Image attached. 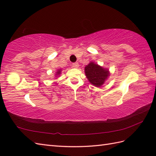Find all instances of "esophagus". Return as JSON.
Here are the masks:
<instances>
[{"mask_svg":"<svg viewBox=\"0 0 156 156\" xmlns=\"http://www.w3.org/2000/svg\"><path fill=\"white\" fill-rule=\"evenodd\" d=\"M72 67L74 68H78V67H79L78 63H74V64H72Z\"/></svg>","mask_w":156,"mask_h":156,"instance_id":"esophagus-1","label":"esophagus"}]
</instances>
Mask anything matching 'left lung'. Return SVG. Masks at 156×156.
<instances>
[{
    "mask_svg": "<svg viewBox=\"0 0 156 156\" xmlns=\"http://www.w3.org/2000/svg\"><path fill=\"white\" fill-rule=\"evenodd\" d=\"M84 72L90 83L98 88L101 87L110 76L108 68L102 67L94 62H90L85 66Z\"/></svg>",
    "mask_w": 156,
    "mask_h": 156,
    "instance_id": "1",
    "label": "left lung"
}]
</instances>
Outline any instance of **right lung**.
<instances>
[{
  "instance_id": "add662e5",
  "label": "right lung",
  "mask_w": 156,
  "mask_h": 156,
  "mask_svg": "<svg viewBox=\"0 0 156 156\" xmlns=\"http://www.w3.org/2000/svg\"><path fill=\"white\" fill-rule=\"evenodd\" d=\"M62 69H58L57 72H55V77H58V76L62 74Z\"/></svg>"
}]
</instances>
